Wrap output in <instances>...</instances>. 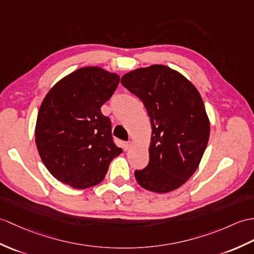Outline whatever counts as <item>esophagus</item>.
<instances>
[{
    "mask_svg": "<svg viewBox=\"0 0 254 254\" xmlns=\"http://www.w3.org/2000/svg\"><path fill=\"white\" fill-rule=\"evenodd\" d=\"M131 146H132V141H125V143H123V148L126 150H127Z\"/></svg>",
    "mask_w": 254,
    "mask_h": 254,
    "instance_id": "esophagus-1",
    "label": "esophagus"
}]
</instances>
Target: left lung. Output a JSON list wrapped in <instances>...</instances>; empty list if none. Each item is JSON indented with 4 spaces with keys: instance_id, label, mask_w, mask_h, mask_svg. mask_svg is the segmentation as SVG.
Here are the masks:
<instances>
[{
    "instance_id": "1",
    "label": "left lung",
    "mask_w": 254,
    "mask_h": 254,
    "mask_svg": "<svg viewBox=\"0 0 254 254\" xmlns=\"http://www.w3.org/2000/svg\"><path fill=\"white\" fill-rule=\"evenodd\" d=\"M121 83L143 102L152 127L149 162L135 170L147 190L169 192L197 170L207 148L210 123L197 88L181 73L162 64L134 70Z\"/></svg>"
}]
</instances>
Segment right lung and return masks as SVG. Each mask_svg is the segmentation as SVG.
<instances>
[{
	"label": "right lung",
	"mask_w": 254,
	"mask_h": 254,
	"mask_svg": "<svg viewBox=\"0 0 254 254\" xmlns=\"http://www.w3.org/2000/svg\"><path fill=\"white\" fill-rule=\"evenodd\" d=\"M119 75L98 67L81 68L58 82L41 105L35 143L44 166L78 190L97 185L119 156L111 121L100 107L113 96Z\"/></svg>",
	"instance_id": "obj_1"
}]
</instances>
